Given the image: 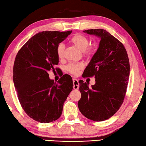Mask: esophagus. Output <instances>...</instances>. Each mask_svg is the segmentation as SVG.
Here are the masks:
<instances>
[{
    "label": "esophagus",
    "instance_id": "1",
    "mask_svg": "<svg viewBox=\"0 0 146 146\" xmlns=\"http://www.w3.org/2000/svg\"><path fill=\"white\" fill-rule=\"evenodd\" d=\"M73 89L74 90H78V89L79 88L78 80L76 78H73Z\"/></svg>",
    "mask_w": 146,
    "mask_h": 146
}]
</instances>
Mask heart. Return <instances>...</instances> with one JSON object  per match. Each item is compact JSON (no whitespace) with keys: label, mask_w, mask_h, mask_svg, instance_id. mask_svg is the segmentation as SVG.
<instances>
[{"label":"heart","mask_w":146,"mask_h":146,"mask_svg":"<svg viewBox=\"0 0 146 146\" xmlns=\"http://www.w3.org/2000/svg\"><path fill=\"white\" fill-rule=\"evenodd\" d=\"M71 42L76 48L80 49L81 51H84V53L85 55H91L92 54L93 49L88 48L90 42H89L88 38L86 36L81 34H76L71 38ZM64 48H65V46H64L63 43H60L57 46V48H56V54H57V56L59 58L63 57ZM83 67V63H70L67 66L66 70L71 74L77 75L79 71L82 70Z\"/></svg>","instance_id":"obj_1"}]
</instances>
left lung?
<instances>
[{
	"mask_svg": "<svg viewBox=\"0 0 146 146\" xmlns=\"http://www.w3.org/2000/svg\"><path fill=\"white\" fill-rule=\"evenodd\" d=\"M100 38L97 52L86 68L84 75L95 78L89 88L80 80L81 98L78 102L81 113L91 120H107L119 110L126 93L130 66L123 44L107 31L91 29L84 31Z\"/></svg>",
	"mask_w": 146,
	"mask_h": 146,
	"instance_id": "obj_1",
	"label": "left lung"
}]
</instances>
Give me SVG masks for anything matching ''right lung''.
Returning a JSON list of instances; mask_svg holds the SVG:
<instances>
[{
  "label": "right lung",
  "instance_id": "right-lung-1",
  "mask_svg": "<svg viewBox=\"0 0 146 146\" xmlns=\"http://www.w3.org/2000/svg\"><path fill=\"white\" fill-rule=\"evenodd\" d=\"M71 33L40 32L22 47L15 60L13 79L19 102L26 114L39 122L57 120L73 90L70 75H64L56 84L48 74L58 64L57 46Z\"/></svg>",
  "mask_w": 146,
  "mask_h": 146
}]
</instances>
